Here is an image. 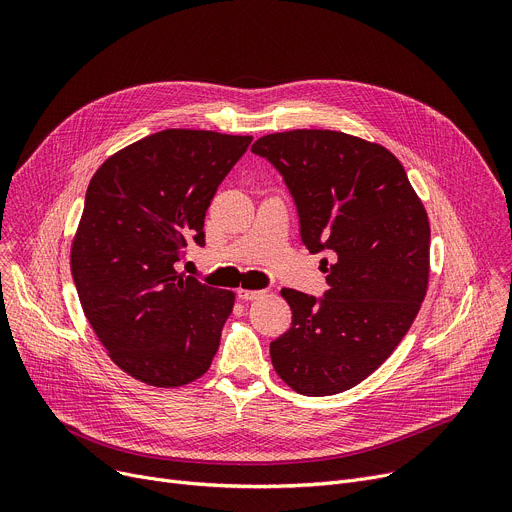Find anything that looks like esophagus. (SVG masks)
Returning <instances> with one entry per match:
<instances>
[{
  "instance_id": "obj_1",
  "label": "esophagus",
  "mask_w": 512,
  "mask_h": 512,
  "mask_svg": "<svg viewBox=\"0 0 512 512\" xmlns=\"http://www.w3.org/2000/svg\"><path fill=\"white\" fill-rule=\"evenodd\" d=\"M236 294H238L240 301H255V299L261 297L263 292H261V290H245V288H238Z\"/></svg>"
}]
</instances>
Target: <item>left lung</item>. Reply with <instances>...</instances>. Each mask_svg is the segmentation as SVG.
Instances as JSON below:
<instances>
[{"label":"left lung","instance_id":"left-lung-1","mask_svg":"<svg viewBox=\"0 0 512 512\" xmlns=\"http://www.w3.org/2000/svg\"><path fill=\"white\" fill-rule=\"evenodd\" d=\"M297 207L328 290L284 288L290 328L270 344L280 378L330 396L378 369L413 324L429 276V222L400 161L382 145L336 130H288L255 141Z\"/></svg>","mask_w":512,"mask_h":512}]
</instances>
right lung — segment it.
I'll list each match as a JSON object with an SVG mask.
<instances>
[{"instance_id":"obj_1","label":"right lung","mask_w":512,"mask_h":512,"mask_svg":"<svg viewBox=\"0 0 512 512\" xmlns=\"http://www.w3.org/2000/svg\"><path fill=\"white\" fill-rule=\"evenodd\" d=\"M251 137L168 128L95 172L72 245V280L112 361L149 386L193 382L218 353L234 294L178 272L205 247V211Z\"/></svg>"}]
</instances>
